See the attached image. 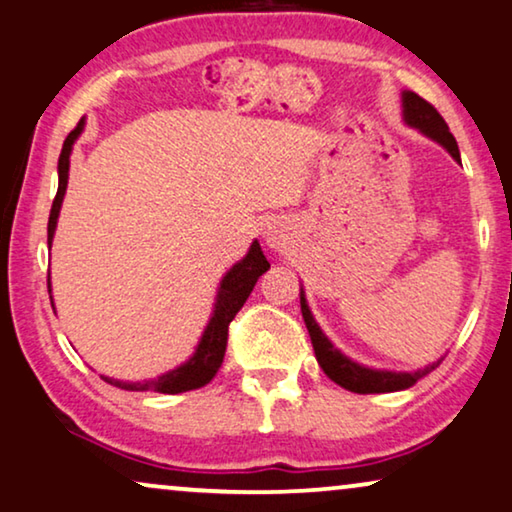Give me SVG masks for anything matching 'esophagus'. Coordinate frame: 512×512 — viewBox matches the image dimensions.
Here are the masks:
<instances>
[{
	"instance_id": "esophagus-1",
	"label": "esophagus",
	"mask_w": 512,
	"mask_h": 512,
	"mask_svg": "<svg viewBox=\"0 0 512 512\" xmlns=\"http://www.w3.org/2000/svg\"><path fill=\"white\" fill-rule=\"evenodd\" d=\"M267 241H269L271 245H276V243H278V241H276V236H274V234H267Z\"/></svg>"
}]
</instances>
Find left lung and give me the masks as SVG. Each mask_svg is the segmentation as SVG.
Instances as JSON below:
<instances>
[{
  "label": "left lung",
  "mask_w": 512,
  "mask_h": 512,
  "mask_svg": "<svg viewBox=\"0 0 512 512\" xmlns=\"http://www.w3.org/2000/svg\"><path fill=\"white\" fill-rule=\"evenodd\" d=\"M403 117H405L407 124L419 128V131L428 135L431 140L440 142V145L445 147L447 152L461 163L459 145H456L454 135L449 133V126L445 124V119L440 117V112L431 105V102L419 98L417 93L405 91L403 93ZM299 304H302V316H304L306 330H309L313 351H316L318 365L323 367V372L327 374V377L335 381V384L346 388V391H353V393L403 391V388H410V386L417 384L421 377H426L428 372L435 370V367L442 363V358H440L438 363L428 365V367H424V370H417V372L370 370V367L353 363L351 358H346L342 351H337L335 346H332L330 339L323 335V330H320L318 323L311 316V309H309V304H306L304 292L299 295Z\"/></svg>",
  "instance_id": "obj_1"
}]
</instances>
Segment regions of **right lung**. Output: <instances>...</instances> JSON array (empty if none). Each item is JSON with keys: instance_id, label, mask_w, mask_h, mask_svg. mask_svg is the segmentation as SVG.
Returning <instances> with one entry per match:
<instances>
[{"instance_id": "right-lung-1", "label": "right lung", "mask_w": 512, "mask_h": 512, "mask_svg": "<svg viewBox=\"0 0 512 512\" xmlns=\"http://www.w3.org/2000/svg\"><path fill=\"white\" fill-rule=\"evenodd\" d=\"M81 131H84V119L79 121L77 128L67 135L63 142V152H60L58 159V194L53 199L51 215H49V245L53 241V234H56V224L60 215V206H63V196L67 189V175H70V154L74 140L79 138ZM271 264L264 257L260 243H252L248 255L243 257L241 262H236L234 267L227 271V276L222 278L220 290H217L215 299V311L210 316L206 332H203L199 346H196L194 356L187 360L185 365L175 367L166 374H161L159 379L152 381H119L102 377L107 384L124 388V391H159V393H185L194 391V388L206 386L210 379L215 377L217 370H220L224 351H227V337H229V323L234 316L241 311L245 299L250 297L252 288H255L257 278H260L264 271H267ZM53 304V302H51Z\"/></svg>"}]
</instances>
